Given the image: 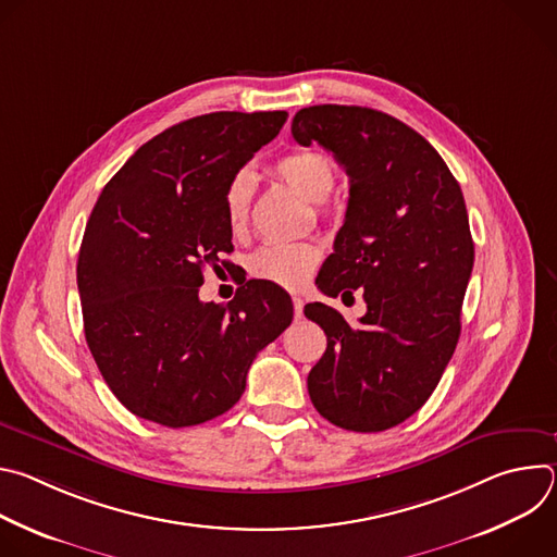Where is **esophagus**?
I'll return each instance as SVG.
<instances>
[{"instance_id": "obj_1", "label": "esophagus", "mask_w": 557, "mask_h": 557, "mask_svg": "<svg viewBox=\"0 0 557 557\" xmlns=\"http://www.w3.org/2000/svg\"><path fill=\"white\" fill-rule=\"evenodd\" d=\"M293 310H295V317L299 320V317L304 314V299L299 295H293Z\"/></svg>"}]
</instances>
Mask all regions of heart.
Wrapping results in <instances>:
<instances>
[{
    "instance_id": "heart-1",
    "label": "heart",
    "mask_w": 557,
    "mask_h": 557,
    "mask_svg": "<svg viewBox=\"0 0 557 557\" xmlns=\"http://www.w3.org/2000/svg\"><path fill=\"white\" fill-rule=\"evenodd\" d=\"M275 174L310 202H326L337 185L333 158L314 149L282 156L275 163ZM251 196V174L237 172L224 191V215L233 233H240L247 226ZM317 260H320V251L308 243H269L251 256L249 271L277 286L297 288L310 277Z\"/></svg>"
}]
</instances>
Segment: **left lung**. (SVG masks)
I'll use <instances>...</instances> for the list:
<instances>
[{"label": "left lung", "instance_id": "left-lung-1", "mask_svg": "<svg viewBox=\"0 0 557 557\" xmlns=\"http://www.w3.org/2000/svg\"><path fill=\"white\" fill-rule=\"evenodd\" d=\"M299 145L320 143L350 178L335 253L314 284L329 297L363 293L350 326L314 301L304 314L329 339L308 374L314 410L352 432L410 419L438 385L460 335L473 243L460 185L412 127L359 106H312L290 125Z\"/></svg>", "mask_w": 557, "mask_h": 557}]
</instances>
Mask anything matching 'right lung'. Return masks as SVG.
<instances>
[{
	"label": "right lung",
	"instance_id": "add662e5",
	"mask_svg": "<svg viewBox=\"0 0 557 557\" xmlns=\"http://www.w3.org/2000/svg\"><path fill=\"white\" fill-rule=\"evenodd\" d=\"M286 112H211L134 151L99 196L76 264L90 352L136 417L189 428L231 410L256 355L293 320L290 297L249 280L200 301L205 269L231 253L224 191Z\"/></svg>",
	"mask_w": 557,
	"mask_h": 557
}]
</instances>
